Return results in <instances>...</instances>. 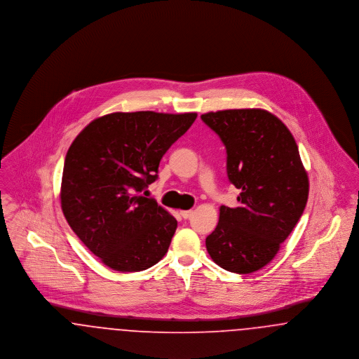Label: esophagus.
Segmentation results:
<instances>
[{"mask_svg": "<svg viewBox=\"0 0 359 359\" xmlns=\"http://www.w3.org/2000/svg\"><path fill=\"white\" fill-rule=\"evenodd\" d=\"M192 210H184V211H180V215H182V218H184V219H188L191 215H192Z\"/></svg>", "mask_w": 359, "mask_h": 359, "instance_id": "obj_1", "label": "esophagus"}]
</instances>
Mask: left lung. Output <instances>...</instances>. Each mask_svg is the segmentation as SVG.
<instances>
[{"mask_svg": "<svg viewBox=\"0 0 359 359\" xmlns=\"http://www.w3.org/2000/svg\"><path fill=\"white\" fill-rule=\"evenodd\" d=\"M226 148L229 182L238 207H221L205 238L208 255L233 273L256 272L273 259L302 218L307 172L288 128L266 110L234 109L201 116Z\"/></svg>", "mask_w": 359, "mask_h": 359, "instance_id": "left-lung-1", "label": "left lung"}]
</instances>
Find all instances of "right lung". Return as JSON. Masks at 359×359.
I'll use <instances>...</instances> for the list:
<instances>
[{
    "label": "right lung",
    "instance_id": "add662e5",
    "mask_svg": "<svg viewBox=\"0 0 359 359\" xmlns=\"http://www.w3.org/2000/svg\"><path fill=\"white\" fill-rule=\"evenodd\" d=\"M195 118L196 113H113L90 122L71 144L62 210L78 238L109 268L145 271L167 253L177 221L142 192L157 180L161 157Z\"/></svg>",
    "mask_w": 359,
    "mask_h": 359
}]
</instances>
